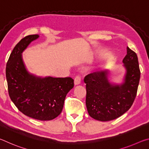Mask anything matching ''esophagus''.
I'll use <instances>...</instances> for the list:
<instances>
[{
	"label": "esophagus",
	"mask_w": 149,
	"mask_h": 149,
	"mask_svg": "<svg viewBox=\"0 0 149 149\" xmlns=\"http://www.w3.org/2000/svg\"><path fill=\"white\" fill-rule=\"evenodd\" d=\"M80 83H81V77L79 75H77L74 79V84L75 85H77L80 84Z\"/></svg>",
	"instance_id": "obj_1"
}]
</instances>
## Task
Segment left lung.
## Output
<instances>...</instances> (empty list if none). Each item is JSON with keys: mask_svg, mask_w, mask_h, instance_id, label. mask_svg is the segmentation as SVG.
I'll return each instance as SVG.
<instances>
[{"mask_svg": "<svg viewBox=\"0 0 149 149\" xmlns=\"http://www.w3.org/2000/svg\"><path fill=\"white\" fill-rule=\"evenodd\" d=\"M122 62L125 73L120 84L110 81L108 70L91 73L84 78L87 109L95 120L107 122L116 119L134 102L141 75L137 54L127 47Z\"/></svg>", "mask_w": 149, "mask_h": 149, "instance_id": "obj_1", "label": "left lung"}]
</instances>
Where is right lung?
Listing matches in <instances>:
<instances>
[{
  "instance_id": "add662e5",
  "label": "right lung",
  "mask_w": 149,
  "mask_h": 149,
  "mask_svg": "<svg viewBox=\"0 0 149 149\" xmlns=\"http://www.w3.org/2000/svg\"><path fill=\"white\" fill-rule=\"evenodd\" d=\"M39 37L28 35L15 46L7 62L6 77L10 97L20 112L35 120L47 121L61 113L74 83L71 77H42L27 70L22 53Z\"/></svg>"
}]
</instances>
